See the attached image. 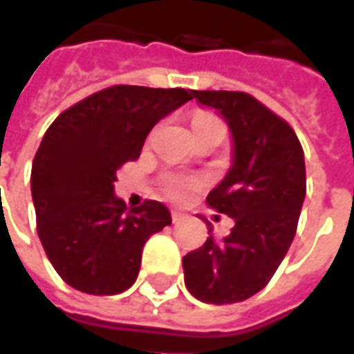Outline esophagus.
<instances>
[{
    "label": "esophagus",
    "instance_id": "1",
    "mask_svg": "<svg viewBox=\"0 0 354 354\" xmlns=\"http://www.w3.org/2000/svg\"><path fill=\"white\" fill-rule=\"evenodd\" d=\"M184 219H186V214H182V212H176V209L172 212V221H174V223H180V221H184Z\"/></svg>",
    "mask_w": 354,
    "mask_h": 354
}]
</instances>
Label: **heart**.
<instances>
[{
    "mask_svg": "<svg viewBox=\"0 0 354 354\" xmlns=\"http://www.w3.org/2000/svg\"><path fill=\"white\" fill-rule=\"evenodd\" d=\"M205 123H217L214 117L207 115H198L194 119L192 127H198V125H205ZM200 186V180L194 176H184V174H174V176H168L165 180V189L166 194L172 198V200H184L188 198V194L194 188Z\"/></svg>",
    "mask_w": 354,
    "mask_h": 354,
    "instance_id": "heart-1",
    "label": "heart"
}]
</instances>
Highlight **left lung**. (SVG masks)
<instances>
[{"label": "left lung", "mask_w": 354, "mask_h": 354, "mask_svg": "<svg viewBox=\"0 0 354 354\" xmlns=\"http://www.w3.org/2000/svg\"><path fill=\"white\" fill-rule=\"evenodd\" d=\"M192 97L231 131V168L205 201L235 225L182 259L184 282L205 304H235L268 284L294 241L306 198L304 151L286 121L249 93L194 90Z\"/></svg>", "instance_id": "8db88e82"}]
</instances>
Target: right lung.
<instances>
[{
  "instance_id": "obj_1",
  "label": "right lung",
  "mask_w": 354,
  "mask_h": 354,
  "mask_svg": "<svg viewBox=\"0 0 354 354\" xmlns=\"http://www.w3.org/2000/svg\"><path fill=\"white\" fill-rule=\"evenodd\" d=\"M182 88L113 86L56 117L31 170L37 231L68 286L115 296L135 284L142 247L172 223L165 203L127 207L117 170L137 160L151 129L192 100Z\"/></svg>"
}]
</instances>
